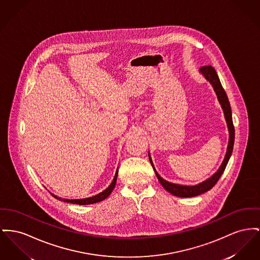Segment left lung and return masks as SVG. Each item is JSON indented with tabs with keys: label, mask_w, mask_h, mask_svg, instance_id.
Here are the masks:
<instances>
[{
	"label": "left lung",
	"mask_w": 260,
	"mask_h": 260,
	"mask_svg": "<svg viewBox=\"0 0 260 260\" xmlns=\"http://www.w3.org/2000/svg\"><path fill=\"white\" fill-rule=\"evenodd\" d=\"M199 73L205 77L206 80H208L210 82V84L212 85L214 88V91L217 95L218 101L221 105V107L223 109L224 112V116H225V120L227 122V126H228V131H229V142H228V146H227V152L224 157V160L221 164V166L217 170V172L213 174L210 178H208L207 180L203 181L202 183H199V184L196 185H183V184H178V183H169L166 180H164L163 178L160 177V175L157 173V171L154 168L153 165L152 159L150 156V153L148 152V157H149V161L152 165L154 172L158 178V181L163 185V187L175 197L178 198H192V197H197L201 193H204L208 190H210L216 183L219 181L220 177L222 176L223 172L225 171L226 166L229 162L230 157L233 152V148H234V141H235V127L233 124V119H232V110L230 106L229 100H228V96L226 94V92L224 90L219 77L216 73V71L214 70L213 67L211 66H205V67H201L199 69Z\"/></svg>",
	"instance_id": "1"
}]
</instances>
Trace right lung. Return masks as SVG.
I'll list each match as a JSON object with an SVG mask.
<instances>
[{
  "label": "right lung",
  "mask_w": 260,
  "mask_h": 260,
  "mask_svg": "<svg viewBox=\"0 0 260 260\" xmlns=\"http://www.w3.org/2000/svg\"><path fill=\"white\" fill-rule=\"evenodd\" d=\"M118 172H119V169H117L116 171V174H115V177L112 181L111 184L108 186L107 188L105 190H103L102 192L91 197V198H87V199H61L53 193H51L55 199H59L61 201H64V202H70V203H74V204H79V205H87V204H93V203H96V202H100L102 200H104L105 199H107L108 197L111 194V192L113 191L115 185H116V182H117V177H118Z\"/></svg>",
  "instance_id": "add662e5"
}]
</instances>
